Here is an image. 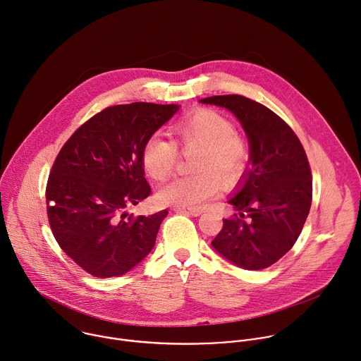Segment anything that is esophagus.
Instances as JSON below:
<instances>
[{"label": "esophagus", "instance_id": "obj_1", "mask_svg": "<svg viewBox=\"0 0 361 361\" xmlns=\"http://www.w3.org/2000/svg\"><path fill=\"white\" fill-rule=\"evenodd\" d=\"M173 210L176 213H185V214H190V216H199L202 214V209H188V207H173Z\"/></svg>", "mask_w": 361, "mask_h": 361}]
</instances>
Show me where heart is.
<instances>
[{"instance_id":"1","label":"heart","mask_w":361,"mask_h":361,"mask_svg":"<svg viewBox=\"0 0 361 361\" xmlns=\"http://www.w3.org/2000/svg\"><path fill=\"white\" fill-rule=\"evenodd\" d=\"M176 142L183 151L199 148L193 169L196 175L182 176L164 185L158 200L175 207L197 209L218 196L225 180L236 179L247 164V148L236 135V128L225 115L212 109H197L173 125ZM178 148L161 135L151 136L142 151V165L155 180L169 178L178 162Z\"/></svg>"}]
</instances>
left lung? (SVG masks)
I'll use <instances>...</instances> for the list:
<instances>
[{
    "mask_svg": "<svg viewBox=\"0 0 361 361\" xmlns=\"http://www.w3.org/2000/svg\"><path fill=\"white\" fill-rule=\"evenodd\" d=\"M200 102L229 109L250 147V168L228 200L238 213L224 219L212 246L239 267L266 269L293 247L307 219L313 180L306 152L293 129L253 99L216 95Z\"/></svg>",
    "mask_w": 361,
    "mask_h": 361,
    "instance_id": "left-lung-1",
    "label": "left lung"
}]
</instances>
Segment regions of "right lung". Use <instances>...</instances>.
Instances as JSON below:
<instances>
[{
    "label": "right lung",
    "instance_id": "right-lung-1",
    "mask_svg": "<svg viewBox=\"0 0 361 361\" xmlns=\"http://www.w3.org/2000/svg\"><path fill=\"white\" fill-rule=\"evenodd\" d=\"M178 109L149 102L108 106L61 148L45 190L48 222L59 247L87 273L125 274L155 246L168 210L133 218L126 209L151 195L142 151Z\"/></svg>",
    "mask_w": 361,
    "mask_h": 361
}]
</instances>
